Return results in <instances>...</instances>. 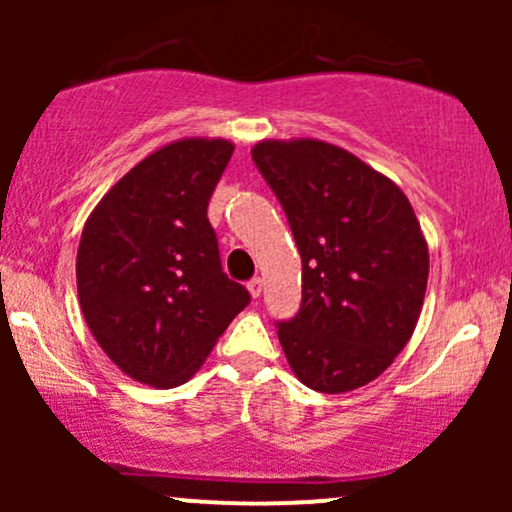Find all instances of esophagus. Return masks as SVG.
Here are the masks:
<instances>
[{
	"mask_svg": "<svg viewBox=\"0 0 512 512\" xmlns=\"http://www.w3.org/2000/svg\"><path fill=\"white\" fill-rule=\"evenodd\" d=\"M262 286H264V281L260 279V276H255V279L248 281V291H250V296L255 298V301L262 296Z\"/></svg>",
	"mask_w": 512,
	"mask_h": 512,
	"instance_id": "1",
	"label": "esophagus"
}]
</instances>
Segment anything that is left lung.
I'll return each mask as SVG.
<instances>
[{
  "label": "left lung",
  "mask_w": 512,
  "mask_h": 512,
  "mask_svg": "<svg viewBox=\"0 0 512 512\" xmlns=\"http://www.w3.org/2000/svg\"><path fill=\"white\" fill-rule=\"evenodd\" d=\"M252 161L286 211L303 301L279 342L310 390L368 385L407 346L424 308L428 245L407 195L320 139H264Z\"/></svg>",
  "instance_id": "left-lung-1"
}]
</instances>
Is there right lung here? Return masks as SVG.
Wrapping results in <instances>:
<instances>
[{"mask_svg":"<svg viewBox=\"0 0 512 512\" xmlns=\"http://www.w3.org/2000/svg\"><path fill=\"white\" fill-rule=\"evenodd\" d=\"M231 154L228 139L161 146L110 187L81 231V313L98 346L137 383H187L250 303L248 289L223 274L207 219Z\"/></svg>","mask_w":512,"mask_h":512,"instance_id":"obj_1","label":"right lung"}]
</instances>
